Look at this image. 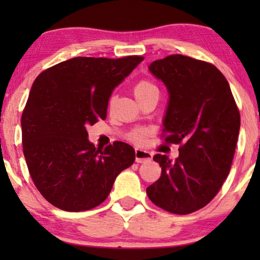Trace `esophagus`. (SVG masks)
I'll use <instances>...</instances> for the list:
<instances>
[{
    "label": "esophagus",
    "mask_w": 260,
    "mask_h": 260,
    "mask_svg": "<svg viewBox=\"0 0 260 260\" xmlns=\"http://www.w3.org/2000/svg\"><path fill=\"white\" fill-rule=\"evenodd\" d=\"M135 156H136V162L137 163H144L150 161L152 158V155L147 150H143V149H136L135 150Z\"/></svg>",
    "instance_id": "obj_1"
}]
</instances>
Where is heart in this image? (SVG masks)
Wrapping results in <instances>:
<instances>
[{"label": "heart", "mask_w": 260, "mask_h": 260, "mask_svg": "<svg viewBox=\"0 0 260 260\" xmlns=\"http://www.w3.org/2000/svg\"><path fill=\"white\" fill-rule=\"evenodd\" d=\"M134 92L136 99H142L151 93H158V88L154 83H151V81L141 80L140 83H137L136 86H135ZM144 131H138V133L134 134V141L141 143V142L144 141Z\"/></svg>", "instance_id": "1"}]
</instances>
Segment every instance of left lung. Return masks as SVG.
Masks as SVG:
<instances>
[{"mask_svg": "<svg viewBox=\"0 0 260 260\" xmlns=\"http://www.w3.org/2000/svg\"><path fill=\"white\" fill-rule=\"evenodd\" d=\"M149 71L168 91L166 142L181 147L175 161L154 156L162 173L147 194L167 212L189 214L205 207L229 175L240 115L229 81L214 65L175 54L152 61Z\"/></svg>", "mask_w": 260, "mask_h": 260, "instance_id": "obj_1", "label": "left lung"}]
</instances>
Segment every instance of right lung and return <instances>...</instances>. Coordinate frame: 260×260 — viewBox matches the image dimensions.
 Masks as SVG:
<instances>
[{"mask_svg": "<svg viewBox=\"0 0 260 260\" xmlns=\"http://www.w3.org/2000/svg\"><path fill=\"white\" fill-rule=\"evenodd\" d=\"M143 56H78L44 71L21 117L23 155L38 190L62 211L97 207L135 161L124 142L95 149L87 125L105 119L109 98Z\"/></svg>", "mask_w": 260, "mask_h": 260, "instance_id": "1", "label": "right lung"}]
</instances>
